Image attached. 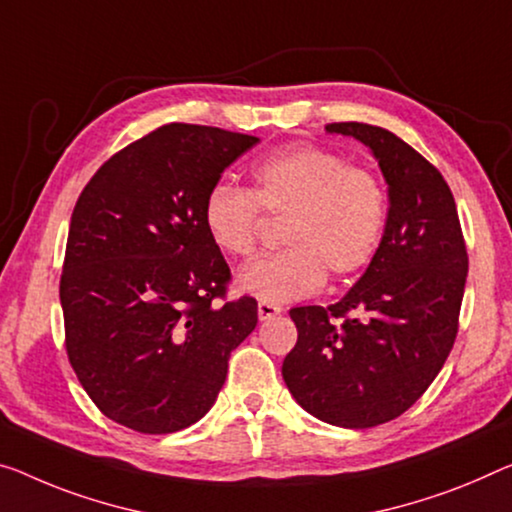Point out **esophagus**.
Here are the masks:
<instances>
[{
	"label": "esophagus",
	"mask_w": 512,
	"mask_h": 512,
	"mask_svg": "<svg viewBox=\"0 0 512 512\" xmlns=\"http://www.w3.org/2000/svg\"><path fill=\"white\" fill-rule=\"evenodd\" d=\"M281 306L279 304H272V302H258V318L261 322L265 320H272L274 316H281Z\"/></svg>",
	"instance_id": "esophagus-1"
}]
</instances>
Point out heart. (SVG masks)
<instances>
[{
  "mask_svg": "<svg viewBox=\"0 0 512 512\" xmlns=\"http://www.w3.org/2000/svg\"><path fill=\"white\" fill-rule=\"evenodd\" d=\"M251 192L231 183L210 187L203 226L212 245L235 258L254 254L263 215H286V247L242 270L238 286L261 302H295L318 293L327 270L345 277L371 263L387 224L380 178L343 155L295 144L251 167Z\"/></svg>",
  "mask_w": 512,
  "mask_h": 512,
  "instance_id": "obj_1",
  "label": "heart"
}]
</instances>
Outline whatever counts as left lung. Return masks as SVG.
<instances>
[{
	"label": "left lung",
	"instance_id": "left-lung-1",
	"mask_svg": "<svg viewBox=\"0 0 512 512\" xmlns=\"http://www.w3.org/2000/svg\"><path fill=\"white\" fill-rule=\"evenodd\" d=\"M371 148L389 212L371 265L341 302L290 309L297 343L283 359L288 391L316 419L373 428L423 396L458 334L467 247L444 176L393 132L329 123Z\"/></svg>",
	"mask_w": 512,
	"mask_h": 512
}]
</instances>
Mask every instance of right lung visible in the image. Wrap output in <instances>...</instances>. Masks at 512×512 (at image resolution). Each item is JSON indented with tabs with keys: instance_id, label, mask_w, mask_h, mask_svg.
Masks as SVG:
<instances>
[{
	"instance_id": "right-lung-1",
	"label": "right lung",
	"mask_w": 512,
	"mask_h": 512,
	"mask_svg": "<svg viewBox=\"0 0 512 512\" xmlns=\"http://www.w3.org/2000/svg\"><path fill=\"white\" fill-rule=\"evenodd\" d=\"M258 141L162 125L109 157L77 199L59 283L66 352L107 419L167 435L215 405L258 304L219 302L231 270L203 226V201Z\"/></svg>"
}]
</instances>
